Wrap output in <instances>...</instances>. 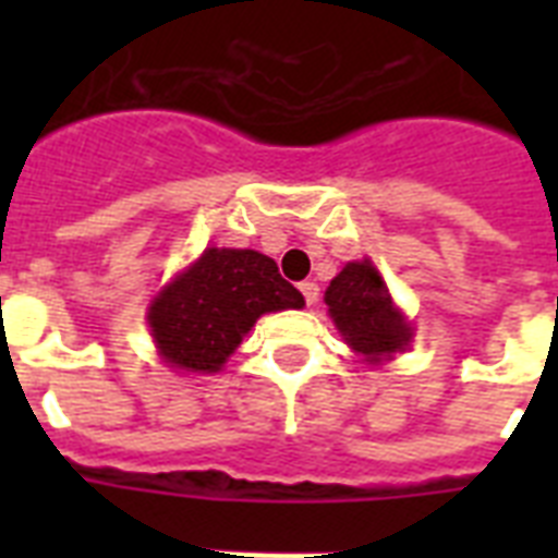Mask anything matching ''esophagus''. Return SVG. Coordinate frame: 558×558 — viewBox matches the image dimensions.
<instances>
[{
  "label": "esophagus",
  "mask_w": 558,
  "mask_h": 558,
  "mask_svg": "<svg viewBox=\"0 0 558 558\" xmlns=\"http://www.w3.org/2000/svg\"><path fill=\"white\" fill-rule=\"evenodd\" d=\"M301 295H304V301L310 306L313 304H318V295H322V289H318V283H315V280H304V283H301Z\"/></svg>",
  "instance_id": "34e87169"
}]
</instances>
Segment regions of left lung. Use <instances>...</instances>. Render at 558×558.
<instances>
[{"mask_svg": "<svg viewBox=\"0 0 558 558\" xmlns=\"http://www.w3.org/2000/svg\"><path fill=\"white\" fill-rule=\"evenodd\" d=\"M324 304L330 306V318L353 353L371 365L402 353L414 336L411 324L397 310L379 269L371 260L348 263L330 280L324 292Z\"/></svg>", "mask_w": 558, "mask_h": 558, "instance_id": "obj_1", "label": "left lung"}]
</instances>
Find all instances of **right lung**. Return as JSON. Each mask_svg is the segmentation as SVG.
Wrapping results in <instances>:
<instances>
[{
    "mask_svg": "<svg viewBox=\"0 0 558 558\" xmlns=\"http://www.w3.org/2000/svg\"><path fill=\"white\" fill-rule=\"evenodd\" d=\"M304 295L278 263L252 248H205L147 310L150 336L170 367L217 373L257 318L301 310Z\"/></svg>",
    "mask_w": 558,
    "mask_h": 558,
    "instance_id": "1",
    "label": "right lung"
}]
</instances>
